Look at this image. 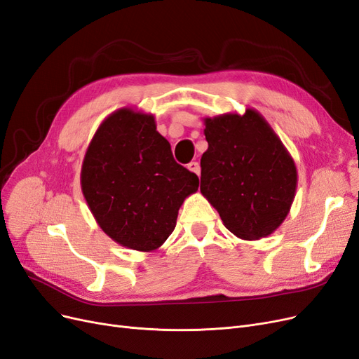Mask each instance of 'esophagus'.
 <instances>
[{
  "label": "esophagus",
  "instance_id": "34e87169",
  "mask_svg": "<svg viewBox=\"0 0 359 359\" xmlns=\"http://www.w3.org/2000/svg\"><path fill=\"white\" fill-rule=\"evenodd\" d=\"M188 170L192 171V172H195L196 176H200V172H201V167H200V164H198L196 161L189 163V164H188Z\"/></svg>",
  "mask_w": 359,
  "mask_h": 359
}]
</instances>
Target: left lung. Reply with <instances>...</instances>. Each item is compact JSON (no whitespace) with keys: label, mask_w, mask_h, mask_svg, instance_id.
Masks as SVG:
<instances>
[{"label":"left lung","mask_w":359,"mask_h":359,"mask_svg":"<svg viewBox=\"0 0 359 359\" xmlns=\"http://www.w3.org/2000/svg\"><path fill=\"white\" fill-rule=\"evenodd\" d=\"M208 149L201 156V194L226 229L245 241L275 232L290 213L297 168L260 112L204 118Z\"/></svg>","instance_id":"1"}]
</instances>
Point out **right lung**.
Instances as JSON below:
<instances>
[{"label":"right lung","instance_id":"obj_1","mask_svg":"<svg viewBox=\"0 0 359 359\" xmlns=\"http://www.w3.org/2000/svg\"><path fill=\"white\" fill-rule=\"evenodd\" d=\"M198 183L195 172L175 161L155 116L133 108L103 119L81 167L83 195L100 229L143 253L165 243Z\"/></svg>","mask_w":359,"mask_h":359}]
</instances>
